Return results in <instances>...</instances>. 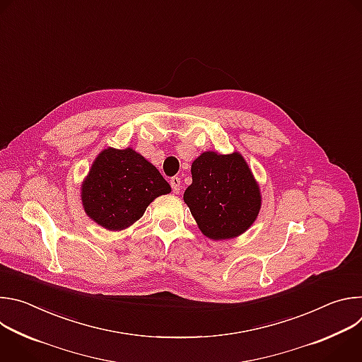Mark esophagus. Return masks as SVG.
<instances>
[{"label": "esophagus", "instance_id": "obj_1", "mask_svg": "<svg viewBox=\"0 0 362 362\" xmlns=\"http://www.w3.org/2000/svg\"><path fill=\"white\" fill-rule=\"evenodd\" d=\"M182 183H180V177H177V176H173L172 179H170V186H172V190H173V193H179L180 192V186Z\"/></svg>", "mask_w": 362, "mask_h": 362}]
</instances>
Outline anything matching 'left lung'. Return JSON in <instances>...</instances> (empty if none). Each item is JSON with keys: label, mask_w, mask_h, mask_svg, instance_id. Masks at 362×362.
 Masks as SVG:
<instances>
[{"label": "left lung", "mask_w": 362, "mask_h": 362, "mask_svg": "<svg viewBox=\"0 0 362 362\" xmlns=\"http://www.w3.org/2000/svg\"><path fill=\"white\" fill-rule=\"evenodd\" d=\"M183 199L199 229L215 240L243 233L261 209L259 187L239 153H202Z\"/></svg>", "instance_id": "8db88e82"}]
</instances>
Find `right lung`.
Returning a JSON list of instances; mask_svg holds the SVG:
<instances>
[{
  "label": "right lung",
  "mask_w": 362,
  "mask_h": 362,
  "mask_svg": "<svg viewBox=\"0 0 362 362\" xmlns=\"http://www.w3.org/2000/svg\"><path fill=\"white\" fill-rule=\"evenodd\" d=\"M160 172L133 148H106L81 187L86 214L100 226L122 230L139 221L150 202L169 193Z\"/></svg>",
  "instance_id": "obj_1"
}]
</instances>
